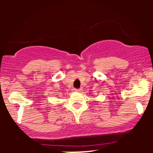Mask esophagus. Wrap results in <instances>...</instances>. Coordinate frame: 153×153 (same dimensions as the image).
Returning a JSON list of instances; mask_svg holds the SVG:
<instances>
[{
    "label": "esophagus",
    "instance_id": "esophagus-1",
    "mask_svg": "<svg viewBox=\"0 0 153 153\" xmlns=\"http://www.w3.org/2000/svg\"><path fill=\"white\" fill-rule=\"evenodd\" d=\"M81 90L82 89H75V91H76V92H80Z\"/></svg>",
    "mask_w": 153,
    "mask_h": 153
}]
</instances>
